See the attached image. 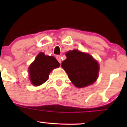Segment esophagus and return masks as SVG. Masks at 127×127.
Listing matches in <instances>:
<instances>
[{"mask_svg":"<svg viewBox=\"0 0 127 127\" xmlns=\"http://www.w3.org/2000/svg\"><path fill=\"white\" fill-rule=\"evenodd\" d=\"M56 60H58V62L60 63V64L61 63V56H60V55H57L56 56Z\"/></svg>","mask_w":127,"mask_h":127,"instance_id":"1","label":"esophagus"}]
</instances>
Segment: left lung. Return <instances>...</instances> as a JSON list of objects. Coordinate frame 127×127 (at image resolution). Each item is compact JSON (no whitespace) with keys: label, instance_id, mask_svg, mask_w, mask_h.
<instances>
[{"label":"left lung","instance_id":"obj_1","mask_svg":"<svg viewBox=\"0 0 127 127\" xmlns=\"http://www.w3.org/2000/svg\"><path fill=\"white\" fill-rule=\"evenodd\" d=\"M66 60L61 64L69 78L75 87L82 88L93 84L99 72L98 62L92 56L77 50L69 51Z\"/></svg>","mask_w":127,"mask_h":127}]
</instances>
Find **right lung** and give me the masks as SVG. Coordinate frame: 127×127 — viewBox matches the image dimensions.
<instances>
[{"label":"right lung","instance_id":"right-lung-1","mask_svg":"<svg viewBox=\"0 0 127 127\" xmlns=\"http://www.w3.org/2000/svg\"><path fill=\"white\" fill-rule=\"evenodd\" d=\"M60 65L55 57L45 56L43 53H40L29 68L32 84L34 86H39L45 82L52 69L58 67Z\"/></svg>","mask_w":127,"mask_h":127}]
</instances>
